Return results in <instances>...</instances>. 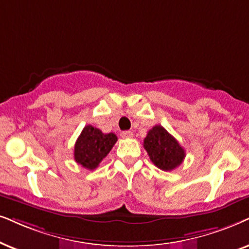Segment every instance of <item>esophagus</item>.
Wrapping results in <instances>:
<instances>
[{"label":"esophagus","instance_id":"1","mask_svg":"<svg viewBox=\"0 0 249 249\" xmlns=\"http://www.w3.org/2000/svg\"><path fill=\"white\" fill-rule=\"evenodd\" d=\"M121 137L124 138V139L125 138H132L133 137V133H132L131 131H123L121 133Z\"/></svg>","mask_w":249,"mask_h":249}]
</instances>
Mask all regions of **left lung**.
<instances>
[{
    "instance_id": "8db88e82",
    "label": "left lung",
    "mask_w": 249,
    "mask_h": 249,
    "mask_svg": "<svg viewBox=\"0 0 249 249\" xmlns=\"http://www.w3.org/2000/svg\"><path fill=\"white\" fill-rule=\"evenodd\" d=\"M143 147L150 161L163 171H171L185 159V149L161 125H155L148 131L143 139Z\"/></svg>"
}]
</instances>
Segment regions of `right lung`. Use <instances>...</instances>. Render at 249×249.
Instances as JSON below:
<instances>
[{"mask_svg": "<svg viewBox=\"0 0 249 249\" xmlns=\"http://www.w3.org/2000/svg\"><path fill=\"white\" fill-rule=\"evenodd\" d=\"M117 141L115 133H102L101 130L87 125L74 144V160L87 170H94L108 155Z\"/></svg>", "mask_w": 249, "mask_h": 249, "instance_id": "add662e5", "label": "right lung"}]
</instances>
